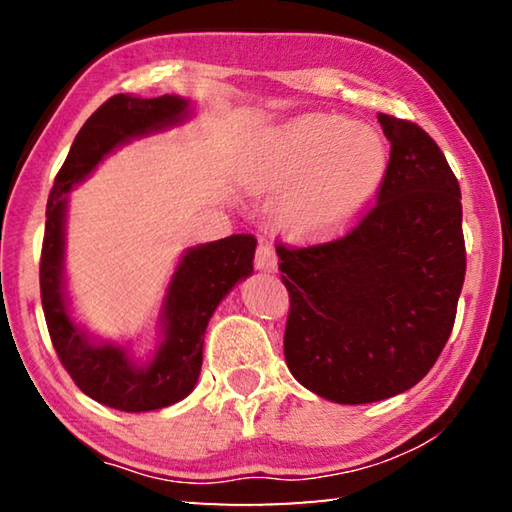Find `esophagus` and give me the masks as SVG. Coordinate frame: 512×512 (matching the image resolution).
Returning a JSON list of instances; mask_svg holds the SVG:
<instances>
[{
  "mask_svg": "<svg viewBox=\"0 0 512 512\" xmlns=\"http://www.w3.org/2000/svg\"><path fill=\"white\" fill-rule=\"evenodd\" d=\"M255 266L259 268V271H264V273H275L277 271L275 250L268 246V244H259L257 257H255Z\"/></svg>",
  "mask_w": 512,
  "mask_h": 512,
  "instance_id": "obj_1",
  "label": "esophagus"
}]
</instances>
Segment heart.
<instances>
[{
	"label": "heart",
	"instance_id": "b5f03b06",
	"mask_svg": "<svg viewBox=\"0 0 512 512\" xmlns=\"http://www.w3.org/2000/svg\"><path fill=\"white\" fill-rule=\"evenodd\" d=\"M381 135L361 121L307 112L268 131L246 173L250 192L277 198L275 221L298 241L348 230L386 176Z\"/></svg>",
	"mask_w": 512,
	"mask_h": 512
}]
</instances>
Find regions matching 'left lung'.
<instances>
[{"label":"left lung","instance_id":"1","mask_svg":"<svg viewBox=\"0 0 512 512\" xmlns=\"http://www.w3.org/2000/svg\"><path fill=\"white\" fill-rule=\"evenodd\" d=\"M377 119L391 142L377 205L329 244L277 246L287 366L339 404L418 384L452 334L465 280L461 187L443 151L411 121Z\"/></svg>","mask_w":512,"mask_h":512}]
</instances>
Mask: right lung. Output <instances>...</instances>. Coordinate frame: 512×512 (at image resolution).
I'll return each instance as SVG.
<instances>
[{"label": "right lung", "instance_id": "1", "mask_svg": "<svg viewBox=\"0 0 512 512\" xmlns=\"http://www.w3.org/2000/svg\"><path fill=\"white\" fill-rule=\"evenodd\" d=\"M192 117V101L178 94L155 99L115 94L85 121L60 167L47 201L40 259V296L51 343L81 391L126 413L171 406L194 391L203 366V339L214 309L253 275L257 239L232 235L187 248L164 293L158 339L149 357H135L131 345L99 341L72 318L65 280V228L69 192L119 146Z\"/></svg>", "mask_w": 512, "mask_h": 512}]
</instances>
